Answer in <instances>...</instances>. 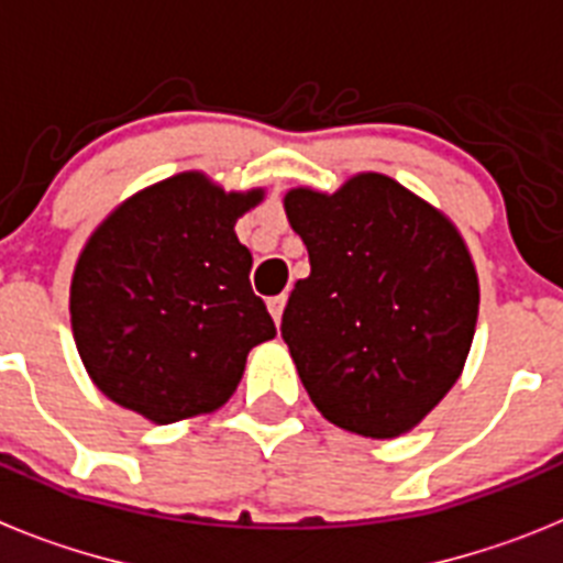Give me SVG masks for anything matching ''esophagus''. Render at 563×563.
Listing matches in <instances>:
<instances>
[{"mask_svg": "<svg viewBox=\"0 0 563 563\" xmlns=\"http://www.w3.org/2000/svg\"><path fill=\"white\" fill-rule=\"evenodd\" d=\"M283 309H286V295H274L268 297V311H272V318L280 323L283 318Z\"/></svg>", "mask_w": 563, "mask_h": 563, "instance_id": "esophagus-1", "label": "esophagus"}]
</instances>
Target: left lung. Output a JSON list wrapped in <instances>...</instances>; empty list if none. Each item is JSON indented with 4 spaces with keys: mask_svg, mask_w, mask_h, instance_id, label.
Returning <instances> with one entry per match:
<instances>
[{
    "mask_svg": "<svg viewBox=\"0 0 563 563\" xmlns=\"http://www.w3.org/2000/svg\"><path fill=\"white\" fill-rule=\"evenodd\" d=\"M309 249L280 334L325 420L395 438L452 389L475 334L478 277L455 225L384 174L286 194Z\"/></svg>",
    "mask_w": 563,
    "mask_h": 563,
    "instance_id": "left-lung-1",
    "label": "left lung"
}]
</instances>
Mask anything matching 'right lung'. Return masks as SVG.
I'll list each match as a JSON object with an SVG mask.
<instances>
[{
  "mask_svg": "<svg viewBox=\"0 0 563 563\" xmlns=\"http://www.w3.org/2000/svg\"><path fill=\"white\" fill-rule=\"evenodd\" d=\"M257 200L179 174L93 231L70 283V323L113 404L154 423L214 412L238 389L245 354L277 334L234 234Z\"/></svg>",
  "mask_w": 563,
  "mask_h": 563,
  "instance_id": "obj_1",
  "label": "right lung"
}]
</instances>
